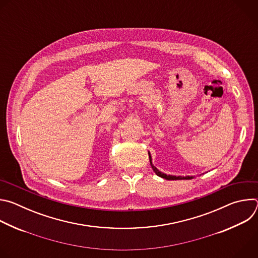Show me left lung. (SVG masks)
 <instances>
[{
    "label": "left lung",
    "mask_w": 258,
    "mask_h": 258,
    "mask_svg": "<svg viewBox=\"0 0 258 258\" xmlns=\"http://www.w3.org/2000/svg\"><path fill=\"white\" fill-rule=\"evenodd\" d=\"M148 154H149L150 164H151V166H152V169H153V171H154L158 176H160V177H162V178H165V179H168V180H173V179H174V180H175V179H192V178H194L193 175H187V176H180V175H178V176H176V175H171V174H166V173L161 172L160 170H158V169L153 165V163H152V157H151L150 152H148Z\"/></svg>",
    "instance_id": "obj_1"
}]
</instances>
